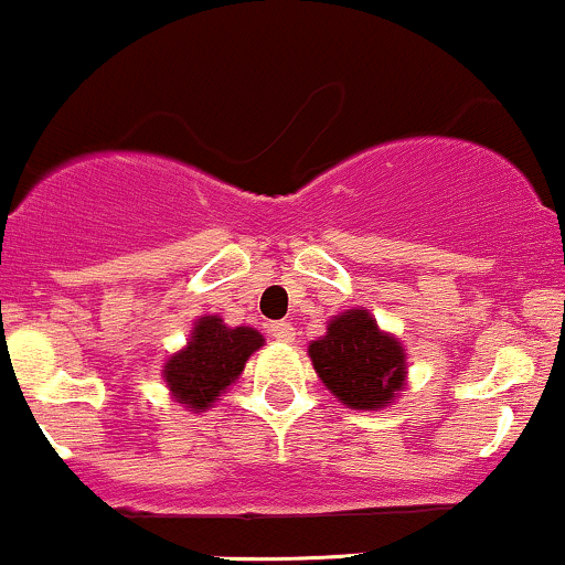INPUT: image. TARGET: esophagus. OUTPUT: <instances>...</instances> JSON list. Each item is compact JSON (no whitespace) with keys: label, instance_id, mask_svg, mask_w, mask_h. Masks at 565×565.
Listing matches in <instances>:
<instances>
[{"label":"esophagus","instance_id":"34e87169","mask_svg":"<svg viewBox=\"0 0 565 565\" xmlns=\"http://www.w3.org/2000/svg\"><path fill=\"white\" fill-rule=\"evenodd\" d=\"M268 332L273 340H281V343H295V338H297L292 321H273Z\"/></svg>","mask_w":565,"mask_h":565}]
</instances>
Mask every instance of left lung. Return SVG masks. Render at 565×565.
I'll use <instances>...</instances> for the list:
<instances>
[{
	"mask_svg": "<svg viewBox=\"0 0 565 565\" xmlns=\"http://www.w3.org/2000/svg\"><path fill=\"white\" fill-rule=\"evenodd\" d=\"M316 375L351 411H383L405 392L407 353L396 334L381 330L367 308H349L308 343Z\"/></svg>",
	"mask_w": 565,
	"mask_h": 565,
	"instance_id": "left-lung-1",
	"label": "left lung"
}]
</instances>
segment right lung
Wrapping results in <instances>:
<instances>
[{
    "label": "right lung",
    "instance_id": "1",
    "mask_svg": "<svg viewBox=\"0 0 565 565\" xmlns=\"http://www.w3.org/2000/svg\"><path fill=\"white\" fill-rule=\"evenodd\" d=\"M265 345L254 327H227L216 313L192 321L188 343L163 364V381L173 402L190 413H206L244 373L254 351Z\"/></svg>",
    "mask_w": 565,
    "mask_h": 565
}]
</instances>
